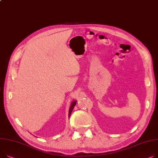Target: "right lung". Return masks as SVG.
I'll use <instances>...</instances> for the list:
<instances>
[{
    "instance_id": "obj_1",
    "label": "right lung",
    "mask_w": 158,
    "mask_h": 158,
    "mask_svg": "<svg viewBox=\"0 0 158 158\" xmlns=\"http://www.w3.org/2000/svg\"><path fill=\"white\" fill-rule=\"evenodd\" d=\"M76 101H73V102H72V103L71 104L70 109H69V118H70V114H71V113H72V111L73 110V108H74V107H75V106H76Z\"/></svg>"
}]
</instances>
